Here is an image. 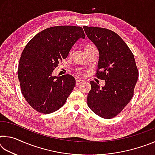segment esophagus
<instances>
[{
  "instance_id": "34e87169",
  "label": "esophagus",
  "mask_w": 155,
  "mask_h": 155,
  "mask_svg": "<svg viewBox=\"0 0 155 155\" xmlns=\"http://www.w3.org/2000/svg\"><path fill=\"white\" fill-rule=\"evenodd\" d=\"M83 83V80H81V79H78V80H77L76 81V85H80V84H81V83Z\"/></svg>"
}]
</instances>
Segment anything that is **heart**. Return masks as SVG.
I'll return each mask as SVG.
<instances>
[{"instance_id": "obj_1", "label": "heart", "mask_w": 155, "mask_h": 155, "mask_svg": "<svg viewBox=\"0 0 155 155\" xmlns=\"http://www.w3.org/2000/svg\"><path fill=\"white\" fill-rule=\"evenodd\" d=\"M94 48V47L92 46H91V45H87L85 47V50L89 49V48ZM76 72H77V74L78 75H79V76H83L84 74V72L83 71V70L80 69V68H78V69L76 70Z\"/></svg>"}]
</instances>
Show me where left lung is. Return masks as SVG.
<instances>
[{
	"label": "left lung",
	"instance_id": "8db88e82",
	"mask_svg": "<svg viewBox=\"0 0 155 155\" xmlns=\"http://www.w3.org/2000/svg\"><path fill=\"white\" fill-rule=\"evenodd\" d=\"M87 38L98 49L100 57L96 77L105 80V85L90 81L87 96L90 109L98 116L111 119L132 99L139 72L133 52L113 31L84 26Z\"/></svg>",
	"mask_w": 155,
	"mask_h": 155
}]
</instances>
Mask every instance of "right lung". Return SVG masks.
<instances>
[{"label": "right lung", "mask_w": 155, "mask_h": 155, "mask_svg": "<svg viewBox=\"0 0 155 155\" xmlns=\"http://www.w3.org/2000/svg\"><path fill=\"white\" fill-rule=\"evenodd\" d=\"M85 38L82 27L56 26L43 30L23 50L18 68L21 91L28 104L41 114H51L65 104L76 81L70 74L52 77L79 38Z\"/></svg>", "instance_id": "add662e5"}]
</instances>
